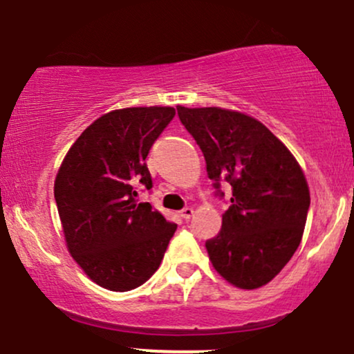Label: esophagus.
Here are the masks:
<instances>
[{"label": "esophagus", "instance_id": "34e87169", "mask_svg": "<svg viewBox=\"0 0 354 354\" xmlns=\"http://www.w3.org/2000/svg\"><path fill=\"white\" fill-rule=\"evenodd\" d=\"M192 215H194V209H192V207H184V209L180 210V217H182V218L189 220L190 217H192Z\"/></svg>", "mask_w": 354, "mask_h": 354}]
</instances>
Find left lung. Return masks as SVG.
Instances as JSON below:
<instances>
[{
  "mask_svg": "<svg viewBox=\"0 0 354 354\" xmlns=\"http://www.w3.org/2000/svg\"><path fill=\"white\" fill-rule=\"evenodd\" d=\"M205 157L215 195L232 187L222 230L205 247L215 270L243 290L267 285L301 242L310 190L292 152L257 119L220 107H177Z\"/></svg>",
  "mask_w": 354,
  "mask_h": 354,
  "instance_id": "8db88e82",
  "label": "left lung"
}]
</instances>
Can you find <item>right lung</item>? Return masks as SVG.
<instances>
[{"instance_id": "add662e5", "label": "right lung", "mask_w": 354, "mask_h": 354, "mask_svg": "<svg viewBox=\"0 0 354 354\" xmlns=\"http://www.w3.org/2000/svg\"><path fill=\"white\" fill-rule=\"evenodd\" d=\"M174 107H127L94 120L66 153L54 198L66 243L91 280L112 292L140 286L159 268L177 225L137 187L152 189L145 157Z\"/></svg>"}]
</instances>
